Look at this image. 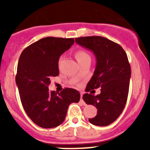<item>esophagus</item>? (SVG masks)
Returning a JSON list of instances; mask_svg holds the SVG:
<instances>
[{
	"label": "esophagus",
	"mask_w": 150,
	"mask_h": 150,
	"mask_svg": "<svg viewBox=\"0 0 150 150\" xmlns=\"http://www.w3.org/2000/svg\"><path fill=\"white\" fill-rule=\"evenodd\" d=\"M81 102H82L83 103V104H85V103H84V102H83V93H81Z\"/></svg>",
	"instance_id": "esophagus-1"
}]
</instances>
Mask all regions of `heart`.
Segmentation results:
<instances>
[{"label":"heart","instance_id":"obj_1","mask_svg":"<svg viewBox=\"0 0 150 150\" xmlns=\"http://www.w3.org/2000/svg\"><path fill=\"white\" fill-rule=\"evenodd\" d=\"M75 57H76L78 62H79L84 59L88 58V57H90V56H89V54H88L86 51H84V50H79V51H77L76 54H75ZM60 61H61V59H59V62Z\"/></svg>","mask_w":150,"mask_h":150}]
</instances>
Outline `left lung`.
I'll return each mask as SVG.
<instances>
[{"mask_svg": "<svg viewBox=\"0 0 150 150\" xmlns=\"http://www.w3.org/2000/svg\"><path fill=\"white\" fill-rule=\"evenodd\" d=\"M75 42L93 51L96 59V69L85 91L101 88V93L83 96L86 104L98 110L97 115L88 120L107 126L117 120L126 104L131 73L128 57L120 45L102 36L76 38Z\"/></svg>", "mask_w": 150, "mask_h": 150, "instance_id": "8db88e82", "label": "left lung"}]
</instances>
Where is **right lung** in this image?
Segmentation results:
<instances>
[{
  "mask_svg": "<svg viewBox=\"0 0 150 150\" xmlns=\"http://www.w3.org/2000/svg\"><path fill=\"white\" fill-rule=\"evenodd\" d=\"M75 42L74 38L47 37L24 49L16 75L21 102L33 122L44 128L61 125L69 105L78 103L81 94L65 88L61 92L50 91L51 77L58 76L59 59Z\"/></svg>",
  "mask_w": 150,
  "mask_h": 150,
  "instance_id": "right-lung-1",
  "label": "right lung"
}]
</instances>
